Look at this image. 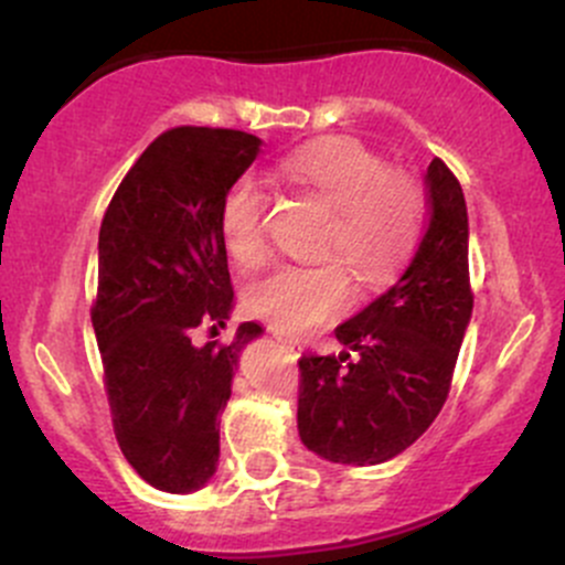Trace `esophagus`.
<instances>
[{
  "mask_svg": "<svg viewBox=\"0 0 565 565\" xmlns=\"http://www.w3.org/2000/svg\"><path fill=\"white\" fill-rule=\"evenodd\" d=\"M276 339L281 341V344L287 347V350H292V352H300V344H298V341H295V339H281V335H276Z\"/></svg>",
  "mask_w": 565,
  "mask_h": 565,
  "instance_id": "obj_1",
  "label": "esophagus"
}]
</instances>
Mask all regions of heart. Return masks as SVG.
Returning a JSON list of instances; mask_svg holds the SVG:
<instances>
[{"instance_id":"heart-1","label":"heart","mask_w":565,"mask_h":565,"mask_svg":"<svg viewBox=\"0 0 565 565\" xmlns=\"http://www.w3.org/2000/svg\"><path fill=\"white\" fill-rule=\"evenodd\" d=\"M287 180L333 210L324 254H341L358 281L380 284L407 259L420 232V193L374 150L352 139H319L298 147L278 167ZM267 196L259 182L241 177L224 193L221 241L241 267L267 254ZM350 276L339 262L281 265L246 289V306L281 333H309L350 306Z\"/></svg>"}]
</instances>
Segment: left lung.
I'll return each mask as SVG.
<instances>
[{
    "label": "left lung",
    "instance_id": "left-lung-1",
    "mask_svg": "<svg viewBox=\"0 0 565 565\" xmlns=\"http://www.w3.org/2000/svg\"><path fill=\"white\" fill-rule=\"evenodd\" d=\"M429 224L402 276L341 322L339 355L300 358L298 431L335 465H383L443 409L472 317L467 204L440 158L424 174Z\"/></svg>",
    "mask_w": 565,
    "mask_h": 565
}]
</instances>
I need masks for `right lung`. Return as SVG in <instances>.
I'll use <instances>...</instances> for the list:
<instances>
[{
    "mask_svg": "<svg viewBox=\"0 0 565 565\" xmlns=\"http://www.w3.org/2000/svg\"><path fill=\"white\" fill-rule=\"evenodd\" d=\"M262 139L226 128H172L130 167L98 237L93 328L125 459L169 494L218 470V424L243 350L265 333L241 322L230 344H193L202 322L235 309L218 213Z\"/></svg>",
    "mask_w": 565,
    "mask_h": 565,
    "instance_id": "1",
    "label": "right lung"
}]
</instances>
